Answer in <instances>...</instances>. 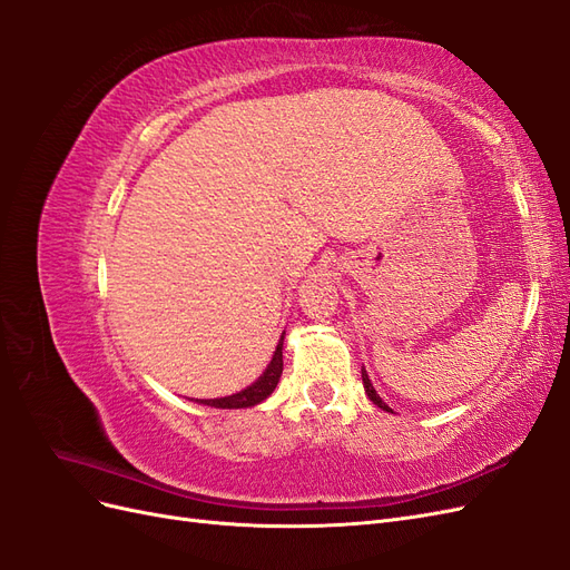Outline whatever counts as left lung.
Segmentation results:
<instances>
[{
	"label": "left lung",
	"mask_w": 570,
	"mask_h": 570,
	"mask_svg": "<svg viewBox=\"0 0 570 570\" xmlns=\"http://www.w3.org/2000/svg\"><path fill=\"white\" fill-rule=\"evenodd\" d=\"M361 381H364V387H366V394H368V400L375 404V406H381L383 411H392L383 400H381V394L375 392V387H373V383L368 381V373H366V368H361Z\"/></svg>",
	"instance_id": "8db88e82"
}]
</instances>
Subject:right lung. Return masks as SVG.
<instances>
[{"label":"right lung","mask_w":570,"mask_h":570,"mask_svg":"<svg viewBox=\"0 0 570 570\" xmlns=\"http://www.w3.org/2000/svg\"><path fill=\"white\" fill-rule=\"evenodd\" d=\"M283 342H285V333L278 340V347H275V352H273L271 364L266 366V371L258 375L249 387L239 390V392H235L230 396H220V400H199V404L214 406V409H247V406L262 404L266 396L275 390V385H278V381H281V373H283Z\"/></svg>","instance_id":"right-lung-1"}]
</instances>
